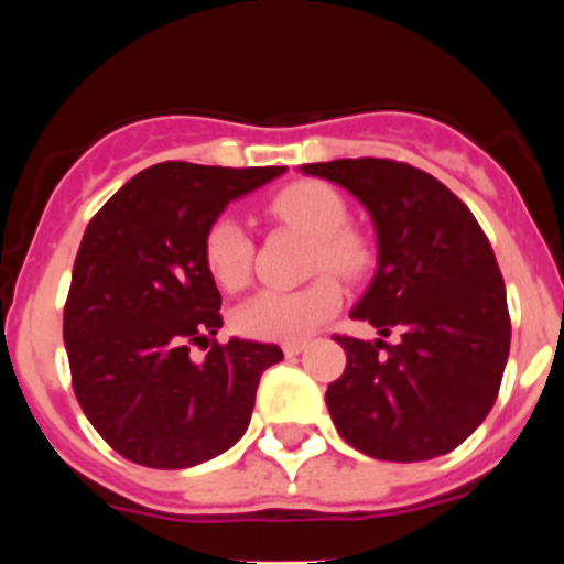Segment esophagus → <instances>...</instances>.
Masks as SVG:
<instances>
[{
	"label": "esophagus",
	"instance_id": "34e87169",
	"mask_svg": "<svg viewBox=\"0 0 564 564\" xmlns=\"http://www.w3.org/2000/svg\"><path fill=\"white\" fill-rule=\"evenodd\" d=\"M305 340H289V344H283V355L286 357H294V355H300V351L305 349Z\"/></svg>",
	"mask_w": 564,
	"mask_h": 564
}]
</instances>
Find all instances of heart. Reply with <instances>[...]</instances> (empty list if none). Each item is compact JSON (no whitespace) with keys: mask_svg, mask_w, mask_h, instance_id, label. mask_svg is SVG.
Masks as SVG:
<instances>
[{"mask_svg":"<svg viewBox=\"0 0 564 564\" xmlns=\"http://www.w3.org/2000/svg\"><path fill=\"white\" fill-rule=\"evenodd\" d=\"M267 213L281 224L294 226L314 237L311 272L318 275L308 286L264 289L237 311V329L259 340H300L338 314L344 281H362L373 267V246L362 231L349 226V204L322 180L289 182L267 202ZM202 259L207 275L224 292H240L253 272V242L246 226L235 215H218L209 220L202 240Z\"/></svg>","mask_w":564,"mask_h":564,"instance_id":"obj_1","label":"heart"}]
</instances>
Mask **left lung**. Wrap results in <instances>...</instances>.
I'll return each mask as SVG.
<instances>
[{
    "instance_id": "obj_1",
    "label": "left lung",
    "mask_w": 564,
    "mask_h": 564,
    "mask_svg": "<svg viewBox=\"0 0 564 564\" xmlns=\"http://www.w3.org/2000/svg\"><path fill=\"white\" fill-rule=\"evenodd\" d=\"M371 213L379 270L351 318L395 344L333 335L346 371L327 388L329 417L360 453L429 460L486 420L510 351L505 281L486 231L436 176L390 158L305 163Z\"/></svg>"
}]
</instances>
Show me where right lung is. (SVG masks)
Listing matches in <instances>:
<instances>
[{"label": "right lung", "mask_w": 564, "mask_h": 564, "mask_svg": "<svg viewBox=\"0 0 564 564\" xmlns=\"http://www.w3.org/2000/svg\"><path fill=\"white\" fill-rule=\"evenodd\" d=\"M286 166L166 161L124 182L89 220L65 303L73 392L100 436L150 469H185L229 451L250 423L275 344L209 340L220 292L202 259L209 220ZM191 345L210 346L204 364Z\"/></svg>", "instance_id": "add662e5"}]
</instances>
